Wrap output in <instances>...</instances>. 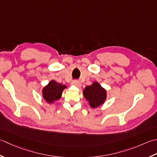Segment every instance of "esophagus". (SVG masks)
Returning <instances> with one entry per match:
<instances>
[{
  "label": "esophagus",
  "instance_id": "34e87169",
  "mask_svg": "<svg viewBox=\"0 0 157 157\" xmlns=\"http://www.w3.org/2000/svg\"><path fill=\"white\" fill-rule=\"evenodd\" d=\"M71 84H72V85L76 86V87H81V82L78 81H73L71 82Z\"/></svg>",
  "mask_w": 157,
  "mask_h": 157
}]
</instances>
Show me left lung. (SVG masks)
<instances>
[{"label": "left lung", "mask_w": 157, "mask_h": 157, "mask_svg": "<svg viewBox=\"0 0 157 157\" xmlns=\"http://www.w3.org/2000/svg\"><path fill=\"white\" fill-rule=\"evenodd\" d=\"M83 95L92 108H97L102 104L106 98V91L97 82L86 87L83 91Z\"/></svg>", "instance_id": "8db88e82"}]
</instances>
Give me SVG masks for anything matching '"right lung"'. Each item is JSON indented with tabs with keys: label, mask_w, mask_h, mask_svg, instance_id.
Listing matches in <instances>:
<instances>
[{
	"label": "right lung",
	"mask_w": 157,
	"mask_h": 157,
	"mask_svg": "<svg viewBox=\"0 0 157 157\" xmlns=\"http://www.w3.org/2000/svg\"><path fill=\"white\" fill-rule=\"evenodd\" d=\"M65 88H66V86L52 80L43 88V96L48 103H53L61 98L62 91Z\"/></svg>",
	"instance_id": "1"
}]
</instances>
